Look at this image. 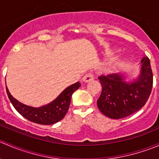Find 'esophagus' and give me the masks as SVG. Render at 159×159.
Returning <instances> with one entry per match:
<instances>
[{
  "label": "esophagus",
  "instance_id": "34e87169",
  "mask_svg": "<svg viewBox=\"0 0 159 159\" xmlns=\"http://www.w3.org/2000/svg\"><path fill=\"white\" fill-rule=\"evenodd\" d=\"M93 79H94V75H93L92 73H91V72L86 74V75L83 77V81H84V82H89V81H92Z\"/></svg>",
  "mask_w": 159,
  "mask_h": 159
}]
</instances>
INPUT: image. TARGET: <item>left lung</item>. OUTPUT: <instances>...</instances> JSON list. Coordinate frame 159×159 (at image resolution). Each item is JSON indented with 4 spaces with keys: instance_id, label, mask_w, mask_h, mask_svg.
<instances>
[{
    "instance_id": "8db88e82",
    "label": "left lung",
    "mask_w": 159,
    "mask_h": 159,
    "mask_svg": "<svg viewBox=\"0 0 159 159\" xmlns=\"http://www.w3.org/2000/svg\"><path fill=\"white\" fill-rule=\"evenodd\" d=\"M141 73L133 81H127L121 75L111 74L98 77L102 87L97 104L105 116L120 119L142 108L148 101L152 85L153 74L147 56L142 58Z\"/></svg>"
}]
</instances>
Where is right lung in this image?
I'll list each match as a JSON object with an SVG mask.
<instances>
[{
	"instance_id": "add662e5",
	"label": "right lung",
	"mask_w": 159,
	"mask_h": 159,
	"mask_svg": "<svg viewBox=\"0 0 159 159\" xmlns=\"http://www.w3.org/2000/svg\"><path fill=\"white\" fill-rule=\"evenodd\" d=\"M80 86V82L75 83L64 90L52 102L39 108H34L20 103L11 95L7 86L6 91L13 106L24 118L37 124L48 125L63 119L69 108L72 94Z\"/></svg>"
}]
</instances>
